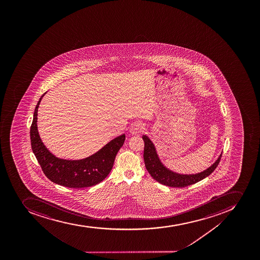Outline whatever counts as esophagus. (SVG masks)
Listing matches in <instances>:
<instances>
[{
    "label": "esophagus",
    "instance_id": "34e87169",
    "mask_svg": "<svg viewBox=\"0 0 260 260\" xmlns=\"http://www.w3.org/2000/svg\"><path fill=\"white\" fill-rule=\"evenodd\" d=\"M143 129H144V124L140 123V122H136L131 125L129 132H131V135L136 136V135H139L140 132H142Z\"/></svg>",
    "mask_w": 260,
    "mask_h": 260
}]
</instances>
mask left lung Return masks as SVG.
Listing matches in <instances>:
<instances>
[{
    "mask_svg": "<svg viewBox=\"0 0 260 260\" xmlns=\"http://www.w3.org/2000/svg\"><path fill=\"white\" fill-rule=\"evenodd\" d=\"M145 142L144 149V160L145 168L148 170L149 175L153 179L160 184L166 186L175 187V188H183L191 184H196L197 182L208 177L210 174L214 172L220 161L222 153L219 154L218 159L215 160L211 166L201 172L196 174H179L167 168L163 162L159 159V154L157 153L156 148L154 143L147 136H142Z\"/></svg>",
    "mask_w": 260,
    "mask_h": 260,
    "instance_id": "8db88e82",
    "label": "left lung"
}]
</instances>
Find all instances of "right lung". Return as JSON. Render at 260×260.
<instances>
[{"label": "right lung", "mask_w": 260, "mask_h": 260, "mask_svg": "<svg viewBox=\"0 0 260 260\" xmlns=\"http://www.w3.org/2000/svg\"><path fill=\"white\" fill-rule=\"evenodd\" d=\"M45 94H42L36 106L30 131L31 149L44 174L55 184L69 188H86L99 184L112 170L115 156L124 145L125 135L123 134L113 139L85 159L72 160L55 156L44 145L37 129L38 107Z\"/></svg>", "instance_id": "right-lung-1"}]
</instances>
